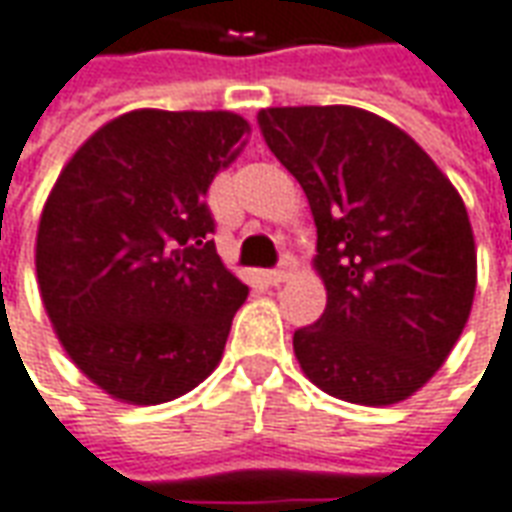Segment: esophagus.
<instances>
[{
  "mask_svg": "<svg viewBox=\"0 0 512 512\" xmlns=\"http://www.w3.org/2000/svg\"><path fill=\"white\" fill-rule=\"evenodd\" d=\"M290 267H292V262L287 259V262L281 264L278 270H267V273H264V281H267L270 287H278V284H284V281L290 278Z\"/></svg>",
  "mask_w": 512,
  "mask_h": 512,
  "instance_id": "1",
  "label": "esophagus"
}]
</instances>
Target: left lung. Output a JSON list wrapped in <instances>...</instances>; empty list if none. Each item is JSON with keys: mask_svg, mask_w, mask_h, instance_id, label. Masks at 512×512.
Instances as JSON below:
<instances>
[{"mask_svg": "<svg viewBox=\"0 0 512 512\" xmlns=\"http://www.w3.org/2000/svg\"><path fill=\"white\" fill-rule=\"evenodd\" d=\"M259 128L317 225L326 309L292 337L301 370L362 407L410 398L471 315L477 245L463 197L421 144L365 108H264Z\"/></svg>", "mask_w": 512, "mask_h": 512, "instance_id": "obj_1", "label": "left lung"}]
</instances>
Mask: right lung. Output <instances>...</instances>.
Listing matches in <instances>:
<instances>
[{
    "mask_svg": "<svg viewBox=\"0 0 512 512\" xmlns=\"http://www.w3.org/2000/svg\"><path fill=\"white\" fill-rule=\"evenodd\" d=\"M248 133L231 111H128L77 147L49 192L41 301L80 373L122 404L172 401L220 365L248 287L217 256L206 192Z\"/></svg>",
    "mask_w": 512,
    "mask_h": 512,
    "instance_id": "add662e5",
    "label": "right lung"
}]
</instances>
